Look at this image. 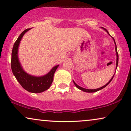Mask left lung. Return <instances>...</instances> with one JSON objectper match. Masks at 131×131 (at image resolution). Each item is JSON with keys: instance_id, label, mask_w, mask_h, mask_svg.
Instances as JSON below:
<instances>
[{"instance_id": "1", "label": "left lung", "mask_w": 131, "mask_h": 131, "mask_svg": "<svg viewBox=\"0 0 131 131\" xmlns=\"http://www.w3.org/2000/svg\"><path fill=\"white\" fill-rule=\"evenodd\" d=\"M103 29L105 30V31H106V32H107L108 34L109 35H110L109 32H108L107 30H106V29H105V28H103ZM113 39L114 42H115V50H116V57H117V58H116V68H117V67H118V52H117V47H116V42H115V39H114L113 37ZM114 76H115V74L113 75V77L112 78V79H111L110 80V81H109L108 82L107 84H105V85L102 86V88H98V89H88L83 88H82V87H80V86H79V85H78L77 84H76V82H75L74 81H73V82H74V85H76V88H77L78 89H79L81 90V91H84V92H90V93H91V92H95L100 91V90H101V89H103L104 88H105V87H106V85H108L109 84H110V82L111 81H112V80L113 79V77H114Z\"/></svg>"}]
</instances>
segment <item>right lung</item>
Segmentation results:
<instances>
[{"instance_id": "obj_1", "label": "right lung", "mask_w": 131, "mask_h": 131, "mask_svg": "<svg viewBox=\"0 0 131 131\" xmlns=\"http://www.w3.org/2000/svg\"><path fill=\"white\" fill-rule=\"evenodd\" d=\"M31 28L23 31L13 45L12 52L11 67L13 74L25 90L32 93H40L50 88L53 82L54 73L59 65L55 66L47 74L39 77L28 74L23 70L18 60V50L23 36Z\"/></svg>"}]
</instances>
